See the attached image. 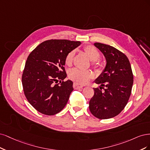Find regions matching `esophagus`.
I'll list each match as a JSON object with an SVG mask.
<instances>
[{"label": "esophagus", "instance_id": "1", "mask_svg": "<svg viewBox=\"0 0 150 150\" xmlns=\"http://www.w3.org/2000/svg\"><path fill=\"white\" fill-rule=\"evenodd\" d=\"M83 87V85H81L79 83H77V82H75L74 83V88L75 89H79V88H81Z\"/></svg>", "mask_w": 150, "mask_h": 150}]
</instances>
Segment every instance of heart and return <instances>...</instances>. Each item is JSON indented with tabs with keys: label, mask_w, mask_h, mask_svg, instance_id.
Listing matches in <instances>:
<instances>
[{
	"label": "heart",
	"mask_w": 150,
	"mask_h": 150,
	"mask_svg": "<svg viewBox=\"0 0 150 150\" xmlns=\"http://www.w3.org/2000/svg\"><path fill=\"white\" fill-rule=\"evenodd\" d=\"M86 54L88 56L90 59L93 61L92 65L95 67L98 65V60L100 58L99 51L92 45H86L83 48ZM75 55V50H72L67 54L65 57L64 62L67 66H70L72 64ZM69 79L74 80L77 83L84 84L87 83L93 76V73L90 70H81L76 68L72 69L69 70L68 74Z\"/></svg>",
	"instance_id": "1"
}]
</instances>
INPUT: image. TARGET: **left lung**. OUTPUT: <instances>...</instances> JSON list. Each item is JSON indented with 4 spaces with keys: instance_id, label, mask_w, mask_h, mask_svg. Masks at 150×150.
Segmentation results:
<instances>
[{
    "instance_id": "left-lung-1",
    "label": "left lung",
    "mask_w": 150,
    "mask_h": 150,
    "mask_svg": "<svg viewBox=\"0 0 150 150\" xmlns=\"http://www.w3.org/2000/svg\"><path fill=\"white\" fill-rule=\"evenodd\" d=\"M94 45L102 52L107 64L95 80L100 88H93L94 95L89 102L90 112L99 119L118 115L127 105L131 95L133 75L128 57L115 47L101 43Z\"/></svg>"
}]
</instances>
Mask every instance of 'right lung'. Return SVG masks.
Here are the masks:
<instances>
[{
	"mask_svg": "<svg viewBox=\"0 0 150 150\" xmlns=\"http://www.w3.org/2000/svg\"><path fill=\"white\" fill-rule=\"evenodd\" d=\"M81 44L79 41L49 40L41 43L28 55L22 76L24 94L40 113L54 115L67 105L74 90L73 82L64 81L65 57ZM59 80V84L54 85Z\"/></svg>",
	"mask_w": 150,
	"mask_h": 150,
	"instance_id": "1",
	"label": "right lung"
}]
</instances>
